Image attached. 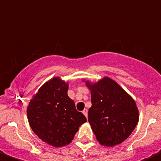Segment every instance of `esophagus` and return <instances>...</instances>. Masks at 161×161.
Listing matches in <instances>:
<instances>
[{
  "instance_id": "1",
  "label": "esophagus",
  "mask_w": 161,
  "mask_h": 161,
  "mask_svg": "<svg viewBox=\"0 0 161 161\" xmlns=\"http://www.w3.org/2000/svg\"><path fill=\"white\" fill-rule=\"evenodd\" d=\"M82 113H83L84 115H85V116H86V117H87V116H88V111H87V109H84L83 112H82Z\"/></svg>"
}]
</instances>
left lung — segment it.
<instances>
[{
	"instance_id": "8db88e82",
	"label": "left lung",
	"mask_w": 161,
	"mask_h": 161,
	"mask_svg": "<svg viewBox=\"0 0 161 161\" xmlns=\"http://www.w3.org/2000/svg\"><path fill=\"white\" fill-rule=\"evenodd\" d=\"M91 91L88 116L96 138L102 145L113 147L129 138L138 122L134 100L113 80L86 82Z\"/></svg>"
}]
</instances>
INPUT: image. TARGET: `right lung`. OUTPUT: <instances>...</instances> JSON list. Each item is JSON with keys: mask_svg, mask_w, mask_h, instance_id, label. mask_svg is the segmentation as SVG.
Masks as SVG:
<instances>
[{"mask_svg": "<svg viewBox=\"0 0 161 161\" xmlns=\"http://www.w3.org/2000/svg\"><path fill=\"white\" fill-rule=\"evenodd\" d=\"M68 85L54 77L41 86L27 107V119L36 135L51 146L63 147L73 140L86 116L67 95Z\"/></svg>", "mask_w": 161, "mask_h": 161, "instance_id": "obj_1", "label": "right lung"}]
</instances>
